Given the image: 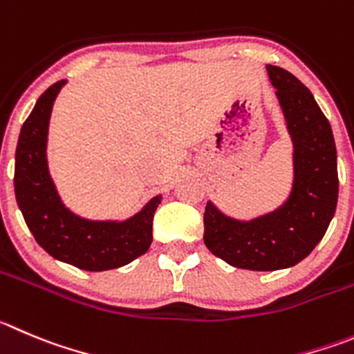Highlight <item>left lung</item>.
<instances>
[{
    "label": "left lung",
    "mask_w": 354,
    "mask_h": 354,
    "mask_svg": "<svg viewBox=\"0 0 354 354\" xmlns=\"http://www.w3.org/2000/svg\"><path fill=\"white\" fill-rule=\"evenodd\" d=\"M266 68L292 140L288 197L248 220L229 216L211 201L204 211L207 250L237 269L263 272L302 262L325 236L339 197L335 141L315 95L286 69Z\"/></svg>",
    "instance_id": "obj_1"
}]
</instances>
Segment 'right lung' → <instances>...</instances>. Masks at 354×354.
<instances>
[{
    "mask_svg": "<svg viewBox=\"0 0 354 354\" xmlns=\"http://www.w3.org/2000/svg\"><path fill=\"white\" fill-rule=\"evenodd\" d=\"M66 84L61 80L43 92L22 125L15 150V199L36 243L55 260L84 270L117 269L148 252L162 196L124 220H91L66 207L47 158L52 108Z\"/></svg>",
    "mask_w": 354,
    "mask_h": 354,
    "instance_id": "add662e5",
    "label": "right lung"
}]
</instances>
